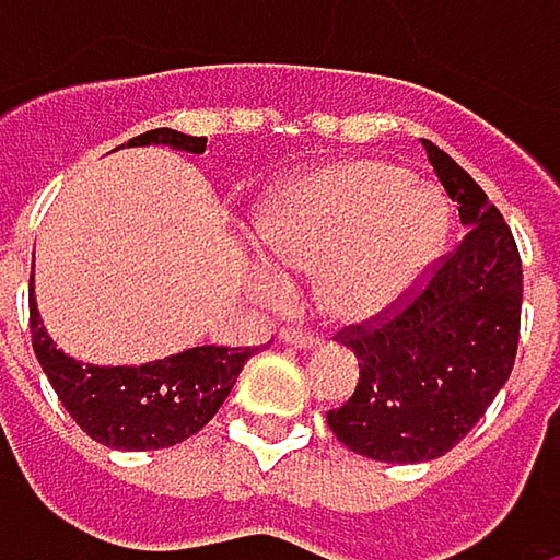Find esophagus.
Instances as JSON below:
<instances>
[{
    "instance_id": "esophagus-1",
    "label": "esophagus",
    "mask_w": 560,
    "mask_h": 560,
    "mask_svg": "<svg viewBox=\"0 0 560 560\" xmlns=\"http://www.w3.org/2000/svg\"><path fill=\"white\" fill-rule=\"evenodd\" d=\"M281 343H291V347H301V350H311L320 343V337L307 327H281Z\"/></svg>"
}]
</instances>
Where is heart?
<instances>
[{
  "instance_id": "obj_1",
  "label": "heart",
  "mask_w": 560,
  "mask_h": 560,
  "mask_svg": "<svg viewBox=\"0 0 560 560\" xmlns=\"http://www.w3.org/2000/svg\"><path fill=\"white\" fill-rule=\"evenodd\" d=\"M447 230L441 197L380 162H347L288 187L262 217V243L291 276L324 272V307L373 317L438 256ZM281 294L276 276H262Z\"/></svg>"
}]
</instances>
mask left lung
<instances>
[{
	"instance_id": "obj_1",
	"label": "left lung",
	"mask_w": 560,
	"mask_h": 560,
	"mask_svg": "<svg viewBox=\"0 0 560 560\" xmlns=\"http://www.w3.org/2000/svg\"><path fill=\"white\" fill-rule=\"evenodd\" d=\"M421 142L467 236L389 307L337 330L360 360V383L327 411L340 444L383 464L434 460L470 434L512 373L522 324L509 223L447 152Z\"/></svg>"
}]
</instances>
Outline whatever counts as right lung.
<instances>
[{
  "mask_svg": "<svg viewBox=\"0 0 560 560\" xmlns=\"http://www.w3.org/2000/svg\"><path fill=\"white\" fill-rule=\"evenodd\" d=\"M129 145H171L200 155L203 136L152 129ZM32 347L70 418L116 451H162L197 434L226 401L256 347H194L145 366H90L63 357L48 337L35 291L28 288Z\"/></svg>",
  "mask_w": 560,
  "mask_h": 560,
  "instance_id": "obj_1",
  "label": "right lung"
}]
</instances>
